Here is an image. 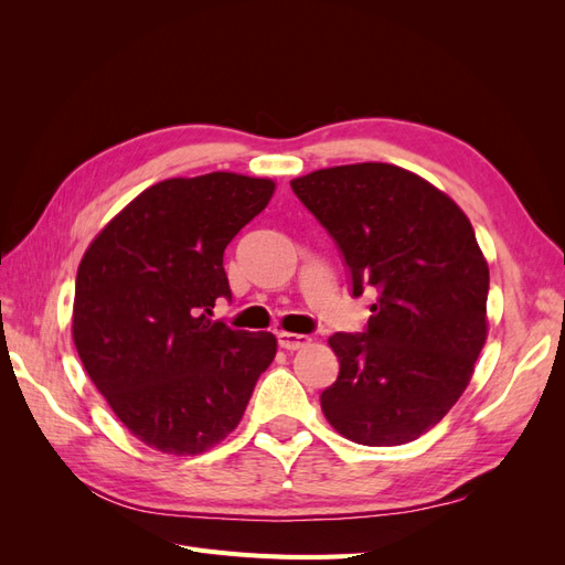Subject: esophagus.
I'll list each match as a JSON object with an SVG mask.
<instances>
[{
    "mask_svg": "<svg viewBox=\"0 0 565 565\" xmlns=\"http://www.w3.org/2000/svg\"><path fill=\"white\" fill-rule=\"evenodd\" d=\"M311 339L303 337V334H295V332H278V347L285 351H297L309 347Z\"/></svg>",
    "mask_w": 565,
    "mask_h": 565,
    "instance_id": "obj_1",
    "label": "esophagus"
}]
</instances>
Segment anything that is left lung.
I'll list each match as a JSON object with an SVG mask.
<instances>
[{
    "label": "left lung",
    "mask_w": 565,
    "mask_h": 565,
    "mask_svg": "<svg viewBox=\"0 0 565 565\" xmlns=\"http://www.w3.org/2000/svg\"><path fill=\"white\" fill-rule=\"evenodd\" d=\"M289 185L341 252L351 295H374L363 332L330 337L339 377L320 393L324 417L361 446L419 438L467 388L488 334L490 273L467 214L384 162Z\"/></svg>",
    "instance_id": "1"
}]
</instances>
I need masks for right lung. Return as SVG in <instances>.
Wrapping results in <instances>:
<instances>
[{
  "label": "right lung",
  "instance_id": "right-lung-1",
  "mask_svg": "<svg viewBox=\"0 0 565 565\" xmlns=\"http://www.w3.org/2000/svg\"><path fill=\"white\" fill-rule=\"evenodd\" d=\"M273 188L231 172L160 181L82 256L77 353L119 422L150 448L200 455L224 440L276 358L270 332L210 318L231 299L224 252Z\"/></svg>",
  "mask_w": 565,
  "mask_h": 565
}]
</instances>
